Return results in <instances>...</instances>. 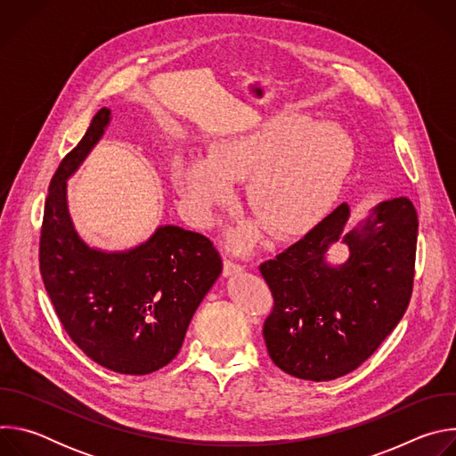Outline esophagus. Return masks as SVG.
<instances>
[{
  "label": "esophagus",
  "mask_w": 456,
  "mask_h": 456,
  "mask_svg": "<svg viewBox=\"0 0 456 456\" xmlns=\"http://www.w3.org/2000/svg\"><path fill=\"white\" fill-rule=\"evenodd\" d=\"M241 273H243V267H241V265L232 264V262H229V259H225V262H224V276H225V278L238 276V274H241Z\"/></svg>",
  "instance_id": "34e87169"
}]
</instances>
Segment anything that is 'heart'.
<instances>
[{"label":"heart","mask_w":456,"mask_h":456,"mask_svg":"<svg viewBox=\"0 0 456 456\" xmlns=\"http://www.w3.org/2000/svg\"><path fill=\"white\" fill-rule=\"evenodd\" d=\"M352 159L354 142L343 126L278 113L227 135L213 153L187 155L175 178L189 220L209 227L220 206L232 200L234 178L250 175L248 199L259 215L227 231L229 245L245 252L262 241L269 224L281 234L312 227L334 202Z\"/></svg>","instance_id":"1"}]
</instances>
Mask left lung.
Wrapping results in <instances>:
<instances>
[{"instance_id":"obj_1","label":"left lung","mask_w":456,"mask_h":456,"mask_svg":"<svg viewBox=\"0 0 456 456\" xmlns=\"http://www.w3.org/2000/svg\"><path fill=\"white\" fill-rule=\"evenodd\" d=\"M341 204L297 243L259 265L274 294L264 324L271 359L305 380L361 366L403 319L413 285L419 218L410 199L373 206L350 224ZM341 242L347 256L334 263Z\"/></svg>"}]
</instances>
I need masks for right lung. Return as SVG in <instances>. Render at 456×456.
Masks as SVG:
<instances>
[{
  "instance_id": "add662e5",
  "label": "right lung",
  "mask_w": 456,
  "mask_h": 456,
  "mask_svg": "<svg viewBox=\"0 0 456 456\" xmlns=\"http://www.w3.org/2000/svg\"><path fill=\"white\" fill-rule=\"evenodd\" d=\"M111 122L102 108L81 142L62 159L45 202L39 269L72 341L97 364L146 375L171 362L192 314L222 274V259L200 232L159 225L124 250L90 245L69 208V180Z\"/></svg>"
}]
</instances>
